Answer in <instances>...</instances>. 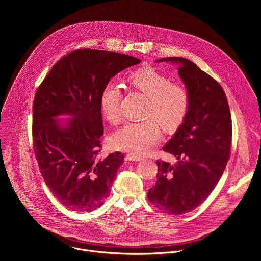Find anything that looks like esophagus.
I'll return each mask as SVG.
<instances>
[{"label": "esophagus", "mask_w": 261, "mask_h": 261, "mask_svg": "<svg viewBox=\"0 0 261 261\" xmlns=\"http://www.w3.org/2000/svg\"><path fill=\"white\" fill-rule=\"evenodd\" d=\"M142 159L136 155H132V154H127L125 155V161H129V162H140Z\"/></svg>", "instance_id": "1"}]
</instances>
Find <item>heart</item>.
Instances as JSON below:
<instances>
[{
	"instance_id": "b5f03b06",
	"label": "heart",
	"mask_w": 261,
	"mask_h": 261,
	"mask_svg": "<svg viewBox=\"0 0 261 261\" xmlns=\"http://www.w3.org/2000/svg\"><path fill=\"white\" fill-rule=\"evenodd\" d=\"M132 88L148 97L146 109L147 120L129 122L112 135L114 149L143 155L149 152L160 141L161 126L167 133H175L184 123L190 108V97L186 89L170 80L152 67L140 69L127 78ZM122 89L116 80L112 79L105 85L100 94V110L103 117L117 124L121 114Z\"/></svg>"
}]
</instances>
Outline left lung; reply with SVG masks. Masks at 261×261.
Listing matches in <instances>:
<instances>
[{
    "instance_id": "obj_1",
    "label": "left lung",
    "mask_w": 261,
    "mask_h": 261,
    "mask_svg": "<svg viewBox=\"0 0 261 261\" xmlns=\"http://www.w3.org/2000/svg\"><path fill=\"white\" fill-rule=\"evenodd\" d=\"M155 61L178 65L190 108L184 123L163 148L177 158V164L156 162L158 180L148 198L158 209L181 215L201 205L222 177L230 156L232 120L223 88L214 78L186 58Z\"/></svg>"
}]
</instances>
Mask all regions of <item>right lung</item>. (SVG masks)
<instances>
[{
    "label": "right lung",
    "instance_id": "1",
    "mask_svg": "<svg viewBox=\"0 0 261 261\" xmlns=\"http://www.w3.org/2000/svg\"><path fill=\"white\" fill-rule=\"evenodd\" d=\"M140 62L126 54L78 49L62 57L38 87L33 149L46 185L68 209L91 211L110 196L124 156L116 151L98 158L100 94L112 77ZM61 115L70 117L61 122Z\"/></svg>",
    "mask_w": 261,
    "mask_h": 261
}]
</instances>
